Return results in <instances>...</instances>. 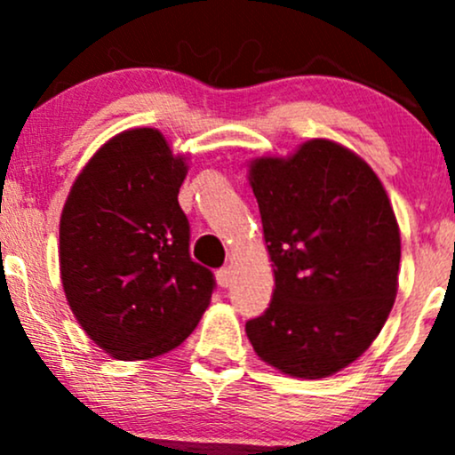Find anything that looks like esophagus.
<instances>
[{
    "label": "esophagus",
    "mask_w": 455,
    "mask_h": 455,
    "mask_svg": "<svg viewBox=\"0 0 455 455\" xmlns=\"http://www.w3.org/2000/svg\"><path fill=\"white\" fill-rule=\"evenodd\" d=\"M216 278H218V284L227 289V286H231V282H233V269L231 267L218 269L216 271Z\"/></svg>",
    "instance_id": "1"
}]
</instances>
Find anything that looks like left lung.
Listing matches in <instances>:
<instances>
[{
    "label": "left lung",
    "instance_id": "1",
    "mask_svg": "<svg viewBox=\"0 0 455 455\" xmlns=\"http://www.w3.org/2000/svg\"><path fill=\"white\" fill-rule=\"evenodd\" d=\"M275 289L245 323L280 372L325 379L368 351L387 321L400 228L383 184L351 149L312 139L291 158L250 164Z\"/></svg>",
    "mask_w": 455,
    "mask_h": 455
}]
</instances>
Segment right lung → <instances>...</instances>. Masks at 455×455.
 <instances>
[{
    "mask_svg": "<svg viewBox=\"0 0 455 455\" xmlns=\"http://www.w3.org/2000/svg\"><path fill=\"white\" fill-rule=\"evenodd\" d=\"M188 173L154 128L104 143L72 184L60 220L61 284L78 325L115 359H151L195 331L216 289L190 259L177 195Z\"/></svg>",
    "mask_w": 455,
    "mask_h": 455,
    "instance_id": "obj_1",
    "label": "right lung"
}]
</instances>
